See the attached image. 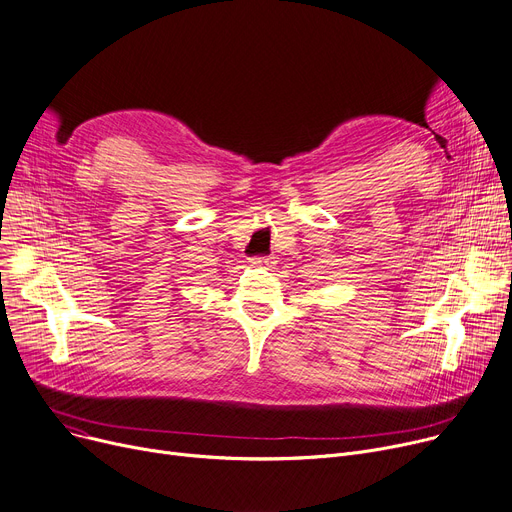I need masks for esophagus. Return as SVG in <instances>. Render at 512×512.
I'll use <instances>...</instances> for the list:
<instances>
[{
  "label": "esophagus",
  "instance_id": "34e87169",
  "mask_svg": "<svg viewBox=\"0 0 512 512\" xmlns=\"http://www.w3.org/2000/svg\"><path fill=\"white\" fill-rule=\"evenodd\" d=\"M251 263H253L255 267H265V269H267V267L274 265V259L267 257V255H261V257H253Z\"/></svg>",
  "mask_w": 512,
  "mask_h": 512
}]
</instances>
